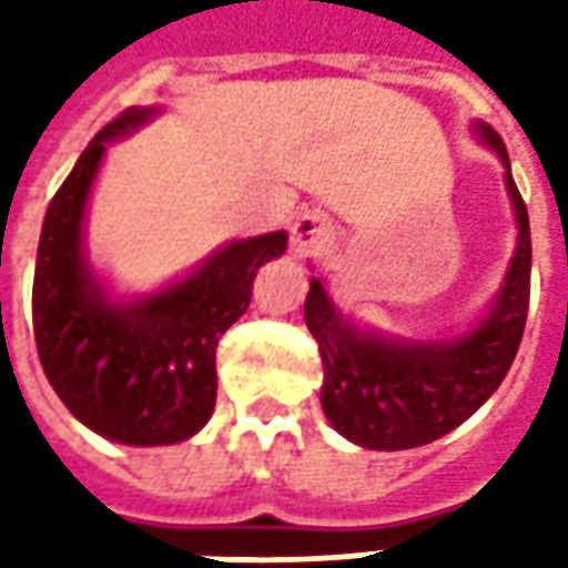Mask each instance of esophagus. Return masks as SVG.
I'll return each instance as SVG.
<instances>
[{"mask_svg":"<svg viewBox=\"0 0 568 568\" xmlns=\"http://www.w3.org/2000/svg\"><path fill=\"white\" fill-rule=\"evenodd\" d=\"M328 243H332V227L325 224L320 212H301L292 224V252L307 258L322 252Z\"/></svg>","mask_w":568,"mask_h":568,"instance_id":"1","label":"esophagus"}]
</instances>
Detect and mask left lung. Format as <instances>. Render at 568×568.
<instances>
[{"label":"left lung","mask_w":568,"mask_h":568,"mask_svg":"<svg viewBox=\"0 0 568 568\" xmlns=\"http://www.w3.org/2000/svg\"><path fill=\"white\" fill-rule=\"evenodd\" d=\"M475 136L505 166L517 246L487 313L444 341H407L356 325L320 276L310 280L304 320L322 356V410L346 440L368 450H410L463 426L499 389L524 337L529 310V215L499 133L475 121Z\"/></svg>","instance_id":"1"}]
</instances>
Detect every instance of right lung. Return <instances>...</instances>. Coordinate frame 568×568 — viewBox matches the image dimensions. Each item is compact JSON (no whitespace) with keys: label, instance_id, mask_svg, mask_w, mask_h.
Masks as SVG:
<instances>
[{"label":"right lung","instance_id":"add662e5","mask_svg":"<svg viewBox=\"0 0 568 568\" xmlns=\"http://www.w3.org/2000/svg\"><path fill=\"white\" fill-rule=\"evenodd\" d=\"M163 105H130L81 151L44 212L32 328L48 383L84 426L130 447L197 435L215 410V346L246 313L252 283L288 246L285 231L231 240L149 295L118 297L93 271L84 215L105 149Z\"/></svg>","mask_w":568,"mask_h":568}]
</instances>
